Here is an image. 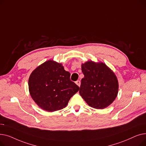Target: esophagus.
Instances as JSON below:
<instances>
[{
    "instance_id": "34e87169",
    "label": "esophagus",
    "mask_w": 146,
    "mask_h": 146,
    "mask_svg": "<svg viewBox=\"0 0 146 146\" xmlns=\"http://www.w3.org/2000/svg\"><path fill=\"white\" fill-rule=\"evenodd\" d=\"M76 84L77 85H78L79 86H80V80H77L76 82Z\"/></svg>"
}]
</instances>
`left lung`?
<instances>
[{
	"label": "left lung",
	"mask_w": 146,
	"mask_h": 146,
	"mask_svg": "<svg viewBox=\"0 0 146 146\" xmlns=\"http://www.w3.org/2000/svg\"><path fill=\"white\" fill-rule=\"evenodd\" d=\"M84 78L79 94L86 102L96 109H103L115 99L118 91L116 76L103 63L89 61L82 65Z\"/></svg>",
	"instance_id": "1"
}]
</instances>
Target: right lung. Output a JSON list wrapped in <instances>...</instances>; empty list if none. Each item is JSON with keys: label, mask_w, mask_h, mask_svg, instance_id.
I'll return each instance as SVG.
<instances>
[{"label": "right lung", "mask_w": 146, "mask_h": 146, "mask_svg": "<svg viewBox=\"0 0 146 146\" xmlns=\"http://www.w3.org/2000/svg\"><path fill=\"white\" fill-rule=\"evenodd\" d=\"M70 73L62 64L52 60L45 61L31 74L29 90L35 102L49 112L62 110L79 90L71 81Z\"/></svg>", "instance_id": "add662e5"}]
</instances>
